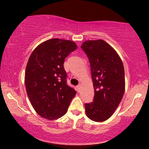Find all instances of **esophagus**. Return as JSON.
<instances>
[{
    "mask_svg": "<svg viewBox=\"0 0 149 149\" xmlns=\"http://www.w3.org/2000/svg\"><path fill=\"white\" fill-rule=\"evenodd\" d=\"M77 91H78V92H79V91H81V85H77Z\"/></svg>",
    "mask_w": 149,
    "mask_h": 149,
    "instance_id": "esophagus-1",
    "label": "esophagus"
}]
</instances>
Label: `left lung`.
<instances>
[{
    "label": "left lung",
    "mask_w": 149,
    "mask_h": 149,
    "mask_svg": "<svg viewBox=\"0 0 149 149\" xmlns=\"http://www.w3.org/2000/svg\"><path fill=\"white\" fill-rule=\"evenodd\" d=\"M81 47L89 59L94 87L93 102L85 104L86 115L102 122L113 115L125 91L123 62L112 47L103 40H87Z\"/></svg>",
    "instance_id": "1"
}]
</instances>
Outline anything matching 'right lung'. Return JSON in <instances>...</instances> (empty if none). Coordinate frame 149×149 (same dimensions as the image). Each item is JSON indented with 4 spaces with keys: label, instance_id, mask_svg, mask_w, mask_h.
Returning <instances> with one entry per match:
<instances>
[{
    "label": "right lung",
    "instance_id": "add662e5",
    "mask_svg": "<svg viewBox=\"0 0 149 149\" xmlns=\"http://www.w3.org/2000/svg\"><path fill=\"white\" fill-rule=\"evenodd\" d=\"M77 48L71 40L52 38L40 44L30 55L25 72L26 92L42 117L54 120L62 117L76 95L67 84L64 63Z\"/></svg>",
    "mask_w": 149,
    "mask_h": 149
}]
</instances>
